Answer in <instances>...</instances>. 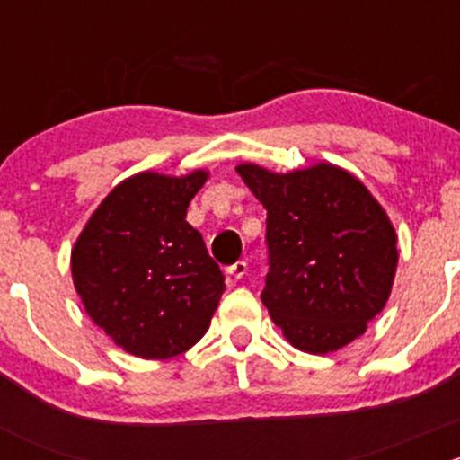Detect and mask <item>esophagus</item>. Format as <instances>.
Returning a JSON list of instances; mask_svg holds the SVG:
<instances>
[{"instance_id":"obj_1","label":"esophagus","mask_w":460,"mask_h":460,"mask_svg":"<svg viewBox=\"0 0 460 460\" xmlns=\"http://www.w3.org/2000/svg\"><path fill=\"white\" fill-rule=\"evenodd\" d=\"M247 269H249V264L244 262V260H238V262L229 264V267L225 269V273L229 278H234V280H240V278H243L244 273H247Z\"/></svg>"}]
</instances>
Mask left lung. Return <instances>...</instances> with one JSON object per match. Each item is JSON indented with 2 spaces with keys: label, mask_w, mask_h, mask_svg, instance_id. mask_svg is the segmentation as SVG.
<instances>
[{
  "label": "left lung",
  "mask_w": 460,
  "mask_h": 460,
  "mask_svg": "<svg viewBox=\"0 0 460 460\" xmlns=\"http://www.w3.org/2000/svg\"><path fill=\"white\" fill-rule=\"evenodd\" d=\"M267 208L262 303L300 351L329 354L363 336L396 276V231L358 178L318 162L273 173L235 166Z\"/></svg>",
  "instance_id": "8db88e82"
}]
</instances>
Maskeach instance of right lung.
I'll use <instances>...</instances> for the list:
<instances>
[{
  "instance_id": "obj_1",
  "label": "right lung",
  "mask_w": 460,
  "mask_h": 460,
  "mask_svg": "<svg viewBox=\"0 0 460 460\" xmlns=\"http://www.w3.org/2000/svg\"><path fill=\"white\" fill-rule=\"evenodd\" d=\"M207 171H153L119 182L86 222L71 253L86 314L118 347L146 360L191 349L207 333L225 276L187 222Z\"/></svg>"
}]
</instances>
